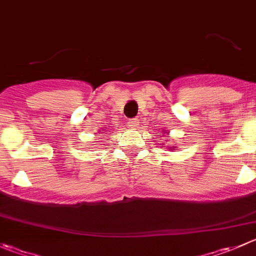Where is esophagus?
Returning a JSON list of instances; mask_svg holds the SVG:
<instances>
[{"mask_svg": "<svg viewBox=\"0 0 256 256\" xmlns=\"http://www.w3.org/2000/svg\"><path fill=\"white\" fill-rule=\"evenodd\" d=\"M138 118H131V120H128V128H138Z\"/></svg>", "mask_w": 256, "mask_h": 256, "instance_id": "obj_1", "label": "esophagus"}]
</instances>
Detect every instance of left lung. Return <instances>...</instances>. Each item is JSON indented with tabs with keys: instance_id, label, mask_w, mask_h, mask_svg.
<instances>
[{
	"instance_id": "1",
	"label": "left lung",
	"mask_w": 256,
	"mask_h": 256,
	"mask_svg": "<svg viewBox=\"0 0 256 256\" xmlns=\"http://www.w3.org/2000/svg\"><path fill=\"white\" fill-rule=\"evenodd\" d=\"M170 148H168V150H170Z\"/></svg>"
}]
</instances>
